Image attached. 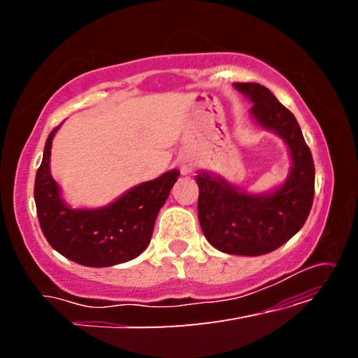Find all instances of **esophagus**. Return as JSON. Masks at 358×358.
Returning <instances> with one entry per match:
<instances>
[{
	"instance_id": "34e87169",
	"label": "esophagus",
	"mask_w": 358,
	"mask_h": 358,
	"mask_svg": "<svg viewBox=\"0 0 358 358\" xmlns=\"http://www.w3.org/2000/svg\"><path fill=\"white\" fill-rule=\"evenodd\" d=\"M179 168H180V173L187 174V173H190V171H192V163H190V161H187V159H182V161H180Z\"/></svg>"
}]
</instances>
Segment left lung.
<instances>
[{"label": "left lung", "instance_id": "obj_1", "mask_svg": "<svg viewBox=\"0 0 358 358\" xmlns=\"http://www.w3.org/2000/svg\"><path fill=\"white\" fill-rule=\"evenodd\" d=\"M234 87L254 102V119L285 140L293 168L285 184L266 195L244 194L223 179L200 173L195 178L199 222L218 251L261 256L275 251L305 224L315 197V163L295 115L266 86L234 83Z\"/></svg>", "mask_w": 358, "mask_h": 358}]
</instances>
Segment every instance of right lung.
<instances>
[{
  "instance_id": "right-lung-1",
  "label": "right lung",
  "mask_w": 358,
  "mask_h": 358,
  "mask_svg": "<svg viewBox=\"0 0 358 358\" xmlns=\"http://www.w3.org/2000/svg\"><path fill=\"white\" fill-rule=\"evenodd\" d=\"M57 129L45 141L34 185L43 236L55 251L81 266L109 267L131 261L150 244L155 220L179 173L169 171L158 179L136 185L104 208L73 210L60 199V189L48 166Z\"/></svg>"
}]
</instances>
